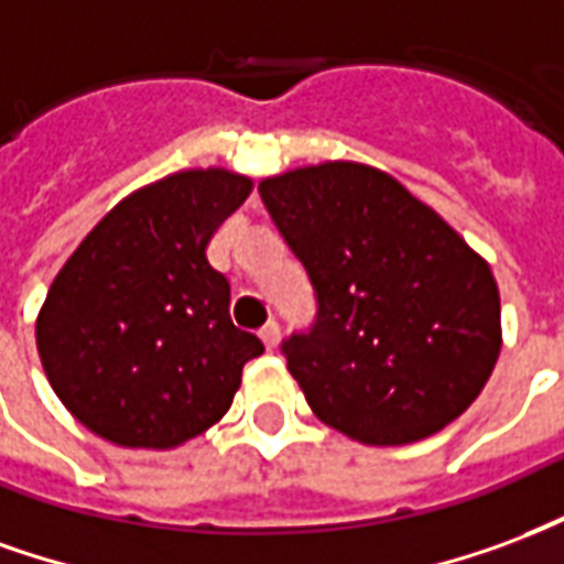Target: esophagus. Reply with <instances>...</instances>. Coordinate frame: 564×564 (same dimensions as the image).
Here are the masks:
<instances>
[{
	"label": "esophagus",
	"mask_w": 564,
	"mask_h": 564,
	"mask_svg": "<svg viewBox=\"0 0 564 564\" xmlns=\"http://www.w3.org/2000/svg\"><path fill=\"white\" fill-rule=\"evenodd\" d=\"M261 343H264L270 351L276 348L279 345V324L276 322H267L264 327H261Z\"/></svg>",
	"instance_id": "esophagus-1"
}]
</instances>
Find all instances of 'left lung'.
Segmentation results:
<instances>
[{
  "mask_svg": "<svg viewBox=\"0 0 564 564\" xmlns=\"http://www.w3.org/2000/svg\"><path fill=\"white\" fill-rule=\"evenodd\" d=\"M258 192L318 300L310 330L282 343L315 417L364 445H409L466 412L501 351L490 264L369 164H310Z\"/></svg>",
  "mask_w": 564,
  "mask_h": 564,
  "instance_id": "1",
  "label": "left lung"
}]
</instances>
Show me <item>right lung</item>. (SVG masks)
Segmentation results:
<instances>
[{"instance_id":"add662e5","label":"right lung","mask_w":564,"mask_h":564,"mask_svg":"<svg viewBox=\"0 0 564 564\" xmlns=\"http://www.w3.org/2000/svg\"><path fill=\"white\" fill-rule=\"evenodd\" d=\"M252 192L225 167L131 192L86 234L35 322L41 367L68 412L119 447L167 451L231 409L264 351L234 327L209 237Z\"/></svg>"}]
</instances>
